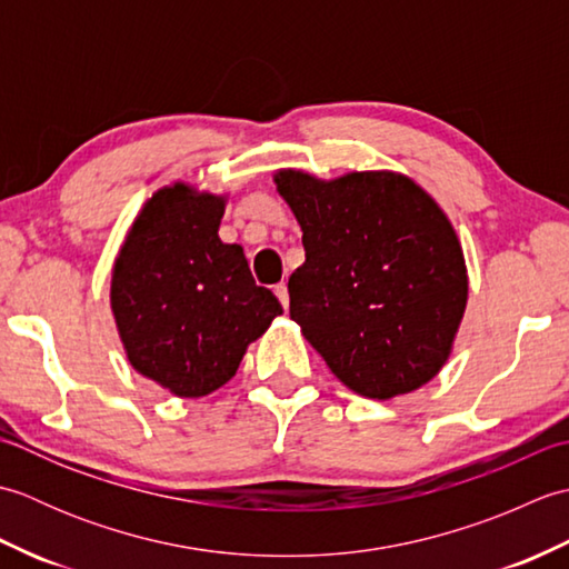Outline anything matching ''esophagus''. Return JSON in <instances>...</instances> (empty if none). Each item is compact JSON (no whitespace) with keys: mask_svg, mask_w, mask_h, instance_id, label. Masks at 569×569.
<instances>
[{"mask_svg":"<svg viewBox=\"0 0 569 569\" xmlns=\"http://www.w3.org/2000/svg\"><path fill=\"white\" fill-rule=\"evenodd\" d=\"M273 293H276V298H278V300H281L283 310H288V306H291V300H288V286H286V283H278V286H273Z\"/></svg>","mask_w":569,"mask_h":569,"instance_id":"34e87169","label":"esophagus"}]
</instances>
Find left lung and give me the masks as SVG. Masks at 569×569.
Segmentation results:
<instances>
[{"label": "left lung", "mask_w": 569, "mask_h": 569, "mask_svg": "<svg viewBox=\"0 0 569 569\" xmlns=\"http://www.w3.org/2000/svg\"><path fill=\"white\" fill-rule=\"evenodd\" d=\"M273 183L306 247L288 278L291 320L335 377L377 401L438 377L465 318L469 276L430 192L396 171L325 180L278 168Z\"/></svg>", "instance_id": "obj_1"}]
</instances>
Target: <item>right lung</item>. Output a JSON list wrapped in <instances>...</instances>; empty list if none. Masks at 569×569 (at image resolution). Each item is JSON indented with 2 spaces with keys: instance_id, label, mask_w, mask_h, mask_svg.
<instances>
[{
  "instance_id": "obj_1",
  "label": "right lung",
  "mask_w": 569,
  "mask_h": 569,
  "mask_svg": "<svg viewBox=\"0 0 569 569\" xmlns=\"http://www.w3.org/2000/svg\"><path fill=\"white\" fill-rule=\"evenodd\" d=\"M227 196L183 180L141 204L112 263L110 306L129 365L178 398H202L239 369L283 312L224 244Z\"/></svg>"
}]
</instances>
